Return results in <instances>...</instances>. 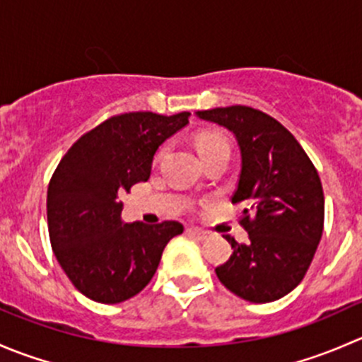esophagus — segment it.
Listing matches in <instances>:
<instances>
[{
  "label": "esophagus",
  "instance_id": "obj_1",
  "mask_svg": "<svg viewBox=\"0 0 362 362\" xmlns=\"http://www.w3.org/2000/svg\"><path fill=\"white\" fill-rule=\"evenodd\" d=\"M187 235H191L192 238L199 240V242H203V240L208 238V233H204V231H202V229H196V228H189Z\"/></svg>",
  "mask_w": 362,
  "mask_h": 362
}]
</instances>
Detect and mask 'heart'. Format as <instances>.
I'll list each match as a JSON object with an SVG mask.
<instances>
[{"instance_id":"1","label":"heart","mask_w":362,"mask_h":362,"mask_svg":"<svg viewBox=\"0 0 362 362\" xmlns=\"http://www.w3.org/2000/svg\"><path fill=\"white\" fill-rule=\"evenodd\" d=\"M196 147H198V152L202 158L204 156L215 154V152H229V144L221 133L217 131H204V133H199L198 138H196ZM164 152V147L158 152V158H160Z\"/></svg>"}]
</instances>
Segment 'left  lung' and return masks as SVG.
Returning <instances> with one entry per match:
<instances>
[{
  "label": "left lung",
  "instance_id": "obj_1",
  "mask_svg": "<svg viewBox=\"0 0 362 362\" xmlns=\"http://www.w3.org/2000/svg\"><path fill=\"white\" fill-rule=\"evenodd\" d=\"M196 115L231 131L242 154L231 202L243 206L240 224L250 242L228 238L233 254L215 273L247 301H276L301 282L322 236L319 173L298 140L268 113L235 105Z\"/></svg>",
  "mask_w": 362,
  "mask_h": 362
}]
</instances>
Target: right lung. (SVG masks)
Returning <instances> with one entry per match:
<instances>
[{
	"label": "right lung",
	"mask_w": 362,
	"mask_h": 362,
	"mask_svg": "<svg viewBox=\"0 0 362 362\" xmlns=\"http://www.w3.org/2000/svg\"><path fill=\"white\" fill-rule=\"evenodd\" d=\"M189 112L110 117L71 145L47 191L52 250L73 286L105 305L133 298L158 269L164 247L184 226L120 218V196L151 177L164 140L189 124Z\"/></svg>",
	"instance_id": "add662e5"
}]
</instances>
